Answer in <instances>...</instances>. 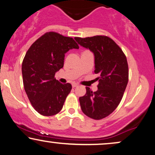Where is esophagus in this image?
I'll list each match as a JSON object with an SVG mask.
<instances>
[{
	"label": "esophagus",
	"mask_w": 155,
	"mask_h": 155,
	"mask_svg": "<svg viewBox=\"0 0 155 155\" xmlns=\"http://www.w3.org/2000/svg\"><path fill=\"white\" fill-rule=\"evenodd\" d=\"M72 86H73V87H78V84L75 83V82H73V83L72 84Z\"/></svg>",
	"instance_id": "1"
}]
</instances>
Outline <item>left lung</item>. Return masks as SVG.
<instances>
[{"label":"left lung","instance_id":"obj_1","mask_svg":"<svg viewBox=\"0 0 155 155\" xmlns=\"http://www.w3.org/2000/svg\"><path fill=\"white\" fill-rule=\"evenodd\" d=\"M78 43L94 53V73L99 75L98 90L86 87V94L79 98L83 113L94 120L110 115L119 104L128 82V65L119 46L107 36L75 37Z\"/></svg>","mask_w":155,"mask_h":155}]
</instances>
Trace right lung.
<instances>
[{
  "instance_id": "1",
  "label": "right lung",
  "mask_w": 155,
  "mask_h": 155,
  "mask_svg": "<svg viewBox=\"0 0 155 155\" xmlns=\"http://www.w3.org/2000/svg\"><path fill=\"white\" fill-rule=\"evenodd\" d=\"M79 46L72 37L48 31L36 40L27 51L22 64L25 92L36 111L50 116L61 111L72 85L62 84L55 74L64 64L65 54Z\"/></svg>"
}]
</instances>
